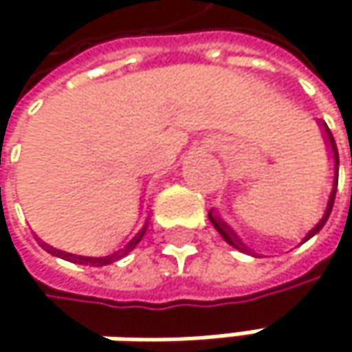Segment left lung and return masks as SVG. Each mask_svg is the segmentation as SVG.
<instances>
[{"label": "left lung", "instance_id": "8db88e82", "mask_svg": "<svg viewBox=\"0 0 352 352\" xmlns=\"http://www.w3.org/2000/svg\"><path fill=\"white\" fill-rule=\"evenodd\" d=\"M322 128H324V138H326V142H328V146H330V153H332V159H334V183H332V191H330V197H328V204H326V212H324V216H322V220L318 222L316 226L306 234V239L302 241V243H306V241H310L314 234H318L320 230H322V226L326 224V220H328V216H330V212H332V206H334V195H336V185H338V148H336V142H334V136H332V132H330V128L326 126V124H322ZM208 218L212 220V224H214V228L222 234V239L228 243L230 246H234V248H239V250H248L241 241H239V236L218 218V216H214L212 214V210H210V214H208Z\"/></svg>", "mask_w": 352, "mask_h": 352}]
</instances>
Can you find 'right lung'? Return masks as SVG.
I'll return each instance as SVG.
<instances>
[{"label": "right lung", "instance_id": "1", "mask_svg": "<svg viewBox=\"0 0 352 352\" xmlns=\"http://www.w3.org/2000/svg\"><path fill=\"white\" fill-rule=\"evenodd\" d=\"M146 226L148 224H144L142 228H140V232L128 243V245L124 246V248H120L118 252H113V254H107V256H77V254H69V252H63V250H56V248H52V246L48 245H42L48 252H52V254H56V256H60V258H67V261H71V263H79V265H89V267H104V265H109V263H113V261H118V258H122V256H126L134 246L138 245L140 241H142V236H144V232H146Z\"/></svg>", "mask_w": 352, "mask_h": 352}]
</instances>
